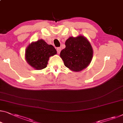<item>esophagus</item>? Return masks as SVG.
Returning <instances> with one entry per match:
<instances>
[{
  "label": "esophagus",
  "instance_id": "obj_1",
  "mask_svg": "<svg viewBox=\"0 0 123 123\" xmlns=\"http://www.w3.org/2000/svg\"><path fill=\"white\" fill-rule=\"evenodd\" d=\"M56 50H57L58 54H60V51H61V48H60V47L57 48V49H56Z\"/></svg>",
  "mask_w": 123,
  "mask_h": 123
}]
</instances>
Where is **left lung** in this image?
Masks as SVG:
<instances>
[{"label":"left lung","mask_w":123,"mask_h":123,"mask_svg":"<svg viewBox=\"0 0 123 123\" xmlns=\"http://www.w3.org/2000/svg\"><path fill=\"white\" fill-rule=\"evenodd\" d=\"M65 44V48L61 51L60 56L66 67L74 72H80L89 65L93 50L85 37L82 35L70 37Z\"/></svg>","instance_id":"left-lung-1"}]
</instances>
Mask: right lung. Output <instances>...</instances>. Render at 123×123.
I'll return each instance as SVG.
<instances>
[{
  "instance_id": "obj_1",
  "label": "right lung",
  "mask_w": 123,
  "mask_h": 123,
  "mask_svg": "<svg viewBox=\"0 0 123 123\" xmlns=\"http://www.w3.org/2000/svg\"><path fill=\"white\" fill-rule=\"evenodd\" d=\"M56 54V50L43 39L31 43L25 50V59L28 64L37 70H42L47 67L50 56Z\"/></svg>"
}]
</instances>
